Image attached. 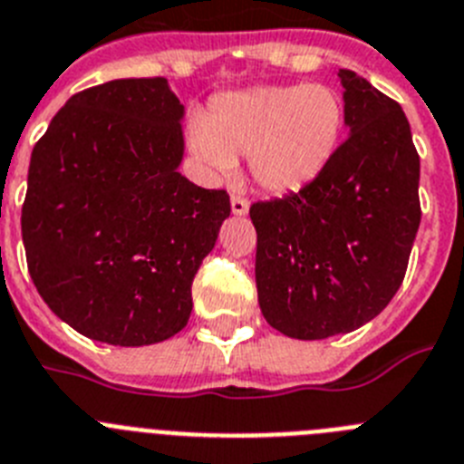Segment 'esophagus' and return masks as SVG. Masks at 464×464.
I'll list each match as a JSON object with an SVG mask.
<instances>
[{"mask_svg":"<svg viewBox=\"0 0 464 464\" xmlns=\"http://www.w3.org/2000/svg\"><path fill=\"white\" fill-rule=\"evenodd\" d=\"M231 212L236 217H245L249 212V203L247 198H242V196H233L231 198Z\"/></svg>","mask_w":464,"mask_h":464,"instance_id":"esophagus-1","label":"esophagus"}]
</instances>
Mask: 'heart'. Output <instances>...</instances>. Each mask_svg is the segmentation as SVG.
I'll use <instances>...</instances> for the list:
<instances>
[{
  "label": "heart",
  "instance_id": "b5f03b06",
  "mask_svg": "<svg viewBox=\"0 0 464 464\" xmlns=\"http://www.w3.org/2000/svg\"><path fill=\"white\" fill-rule=\"evenodd\" d=\"M344 102L328 85H261L219 94L189 124V148L222 175L249 160L252 180L294 194L319 178L342 143Z\"/></svg>",
  "mask_w": 464,
  "mask_h": 464
}]
</instances>
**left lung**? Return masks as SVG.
Returning <instances> with one entry per match:
<instances>
[{
	"label": "left lung",
	"instance_id": "left-lung-1",
	"mask_svg": "<svg viewBox=\"0 0 464 464\" xmlns=\"http://www.w3.org/2000/svg\"><path fill=\"white\" fill-rule=\"evenodd\" d=\"M344 127L312 185L254 203L258 304L275 331L325 340L372 321L402 284L420 224V161L407 115L349 69Z\"/></svg>",
	"mask_w": 464,
	"mask_h": 464
}]
</instances>
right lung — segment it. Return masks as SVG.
<instances>
[{
    "label": "right lung",
    "instance_id": "add662e5",
    "mask_svg": "<svg viewBox=\"0 0 464 464\" xmlns=\"http://www.w3.org/2000/svg\"><path fill=\"white\" fill-rule=\"evenodd\" d=\"M182 120L166 78H124L71 97L34 145L27 268L50 310L90 340L157 344L189 321L191 282L231 203L178 170Z\"/></svg>",
    "mask_w": 464,
    "mask_h": 464
}]
</instances>
